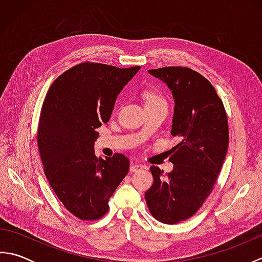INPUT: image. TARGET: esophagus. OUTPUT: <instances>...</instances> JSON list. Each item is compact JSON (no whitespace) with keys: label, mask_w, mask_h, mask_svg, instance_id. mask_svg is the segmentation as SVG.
Masks as SVG:
<instances>
[{"label":"esophagus","mask_w":262,"mask_h":262,"mask_svg":"<svg viewBox=\"0 0 262 262\" xmlns=\"http://www.w3.org/2000/svg\"><path fill=\"white\" fill-rule=\"evenodd\" d=\"M144 169H147V168L144 165H141V164H132L129 168V171L130 172H138V171H142Z\"/></svg>","instance_id":"1"}]
</instances>
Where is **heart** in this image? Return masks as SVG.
Listing matches in <instances>:
<instances>
[{"instance_id": "1", "label": "heart", "mask_w": 262, "mask_h": 262, "mask_svg": "<svg viewBox=\"0 0 262 262\" xmlns=\"http://www.w3.org/2000/svg\"><path fill=\"white\" fill-rule=\"evenodd\" d=\"M145 98H146V103H148V102H159V101H163L162 98H161L157 92H153V91L146 92Z\"/></svg>"}]
</instances>
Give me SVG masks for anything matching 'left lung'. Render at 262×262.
Here are the masks:
<instances>
[{"label":"left lung","instance_id":"8db88e82","mask_svg":"<svg viewBox=\"0 0 262 262\" xmlns=\"http://www.w3.org/2000/svg\"><path fill=\"white\" fill-rule=\"evenodd\" d=\"M163 81L174 99L171 135L180 138L163 174L152 165V187L145 192L149 213L165 224H177L196 214L221 172L229 147L224 105L211 83L198 72L181 66L148 70Z\"/></svg>","mask_w":262,"mask_h":262}]
</instances>
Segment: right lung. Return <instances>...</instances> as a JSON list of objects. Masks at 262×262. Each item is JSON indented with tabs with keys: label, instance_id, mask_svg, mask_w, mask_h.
I'll use <instances>...</instances> for the list:
<instances>
[{
	"label": "right lung",
	"instance_id": "add662e5",
	"mask_svg": "<svg viewBox=\"0 0 262 262\" xmlns=\"http://www.w3.org/2000/svg\"><path fill=\"white\" fill-rule=\"evenodd\" d=\"M140 69L81 63L59 75L43 100L37 135L43 172L65 208L82 221L107 213L129 170L125 155L103 160L93 145L97 128L109 121L117 97Z\"/></svg>",
	"mask_w": 262,
	"mask_h": 262
}]
</instances>
